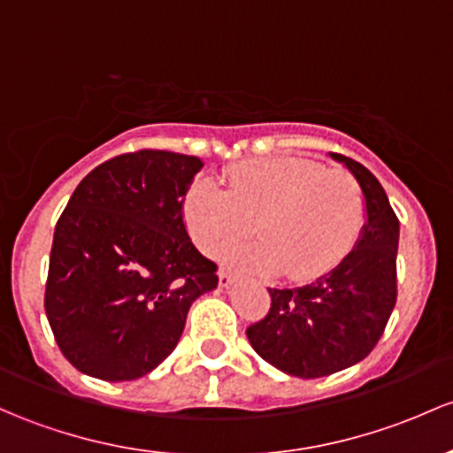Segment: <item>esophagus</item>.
<instances>
[{"mask_svg": "<svg viewBox=\"0 0 453 453\" xmlns=\"http://www.w3.org/2000/svg\"><path fill=\"white\" fill-rule=\"evenodd\" d=\"M234 282H236V275H232L230 271H226V269L219 271V287L227 288V287H232Z\"/></svg>", "mask_w": 453, "mask_h": 453, "instance_id": "1", "label": "esophagus"}]
</instances>
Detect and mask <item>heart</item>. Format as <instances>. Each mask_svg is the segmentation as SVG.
<instances>
[{
    "label": "heart",
    "mask_w": 453,
    "mask_h": 453,
    "mask_svg": "<svg viewBox=\"0 0 453 453\" xmlns=\"http://www.w3.org/2000/svg\"><path fill=\"white\" fill-rule=\"evenodd\" d=\"M195 245L217 258L253 229L258 242L232 248L226 265L256 275L311 282L336 269L358 242L366 221L363 190L349 173L308 158H263L227 175L190 184L182 203Z\"/></svg>",
    "instance_id": "obj_1"
}]
</instances>
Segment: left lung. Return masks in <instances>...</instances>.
Instances as JSON below:
<instances>
[{
	"mask_svg": "<svg viewBox=\"0 0 453 453\" xmlns=\"http://www.w3.org/2000/svg\"><path fill=\"white\" fill-rule=\"evenodd\" d=\"M363 190L366 223L347 258L312 284L269 288L271 308L247 327L260 358L295 378H323L373 351L397 302L399 221L382 184L366 166L341 154Z\"/></svg>",
	"mask_w": 453,
	"mask_h": 453,
	"instance_id": "obj_1",
	"label": "left lung"
}]
</instances>
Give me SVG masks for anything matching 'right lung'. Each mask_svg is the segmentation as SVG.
<instances>
[{
	"label": "right lung",
	"mask_w": 453,
	"mask_h": 453,
	"mask_svg": "<svg viewBox=\"0 0 453 453\" xmlns=\"http://www.w3.org/2000/svg\"><path fill=\"white\" fill-rule=\"evenodd\" d=\"M197 156L141 150L78 184L50 256L45 312L60 351L90 378L126 382L178 345L190 303L217 288V265L184 226Z\"/></svg>",
	"instance_id": "add662e5"
}]
</instances>
